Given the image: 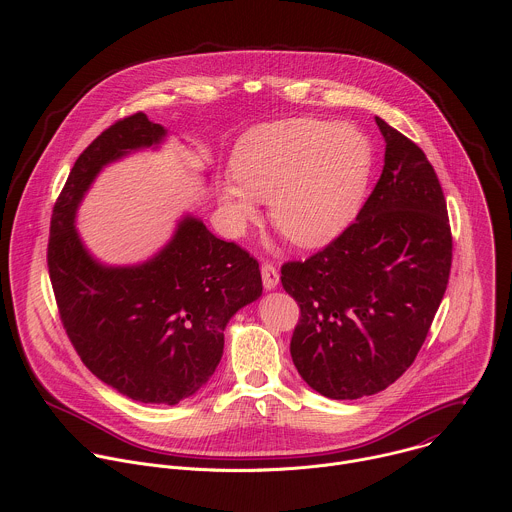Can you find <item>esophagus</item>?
Here are the masks:
<instances>
[{"instance_id":"esophagus-1","label":"esophagus","mask_w":512,"mask_h":512,"mask_svg":"<svg viewBox=\"0 0 512 512\" xmlns=\"http://www.w3.org/2000/svg\"><path fill=\"white\" fill-rule=\"evenodd\" d=\"M261 279H263V287H265V289H275L277 283H279V271H277V267H275L273 263L265 261V263L261 265Z\"/></svg>"}]
</instances>
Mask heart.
Masks as SVG:
<instances>
[{
	"mask_svg": "<svg viewBox=\"0 0 512 512\" xmlns=\"http://www.w3.org/2000/svg\"><path fill=\"white\" fill-rule=\"evenodd\" d=\"M375 166L369 135L356 125L291 117L245 131L231 154L232 180L216 186V204L233 235L259 218L269 200L275 229L298 247L334 241L367 194Z\"/></svg>",
	"mask_w": 512,
	"mask_h": 512,
	"instance_id": "heart-1",
	"label": "heart"
}]
</instances>
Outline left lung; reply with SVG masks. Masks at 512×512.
Here are the masks:
<instances>
[{"label": "left lung", "instance_id": "1", "mask_svg": "<svg viewBox=\"0 0 512 512\" xmlns=\"http://www.w3.org/2000/svg\"><path fill=\"white\" fill-rule=\"evenodd\" d=\"M383 174L356 221L281 285L300 306L289 352L302 379L330 399H360L413 364L446 294L452 231L440 180L423 150L375 117Z\"/></svg>", "mask_w": 512, "mask_h": 512}]
</instances>
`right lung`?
<instances>
[{
  "label": "right lung",
  "mask_w": 512,
  "mask_h": 512,
  "mask_svg": "<svg viewBox=\"0 0 512 512\" xmlns=\"http://www.w3.org/2000/svg\"><path fill=\"white\" fill-rule=\"evenodd\" d=\"M166 133L135 113L79 156L52 210L48 273L62 326L85 367L133 401L176 405L212 377L229 320L261 296L259 263L190 214L160 253L129 267L97 261L75 227L103 166L158 148Z\"/></svg>",
  "instance_id": "1"
}]
</instances>
